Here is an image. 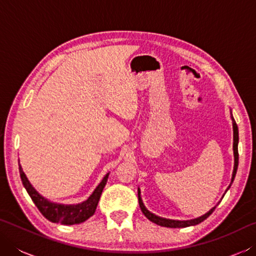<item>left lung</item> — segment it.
Listing matches in <instances>:
<instances>
[{
    "label": "left lung",
    "mask_w": 256,
    "mask_h": 256,
    "mask_svg": "<svg viewBox=\"0 0 256 256\" xmlns=\"http://www.w3.org/2000/svg\"><path fill=\"white\" fill-rule=\"evenodd\" d=\"M230 118H232V132H234V142H232V150H234V170H232V182L229 186L227 188V190H224V194H226L227 190L230 188V186L232 184L234 180H235V176H236V172H237V168H238V128H237V124L235 122V120L232 118V114L230 112ZM222 196V198H224ZM138 204H140L141 208V211L144 212V214L148 218L150 222H152L154 224H157L159 226H162V227H168V228H184V227H190V226H196V224L202 222L203 220H206L208 216H209L214 210L216 209V206H214L212 209H210L209 211L206 212L201 216H198L196 219H190V220H174V219H167V218H162V216H159L157 214H152V212H150L148 209H146V206L144 204V201H142L141 198V190L140 188H138Z\"/></svg>",
    "instance_id": "8db88e82"
}]
</instances>
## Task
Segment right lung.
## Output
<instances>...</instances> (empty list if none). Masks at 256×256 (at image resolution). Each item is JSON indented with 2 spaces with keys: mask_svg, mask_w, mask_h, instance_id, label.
Listing matches in <instances>:
<instances>
[{
  "mask_svg": "<svg viewBox=\"0 0 256 256\" xmlns=\"http://www.w3.org/2000/svg\"><path fill=\"white\" fill-rule=\"evenodd\" d=\"M19 172L21 180L27 190L29 196L32 198L34 204L38 208V210L42 212V214L48 219L50 222L55 224H76L86 222L92 216L94 211L97 209L99 198L102 193V190L107 183L110 172L104 176L100 183L97 186L86 201L78 203V204H62V203L52 202L48 198H46L40 194L30 183L27 176L22 170V167L19 164Z\"/></svg>",
  "mask_w": 256,
  "mask_h": 256,
  "instance_id": "right-lung-1",
  "label": "right lung"
}]
</instances>
